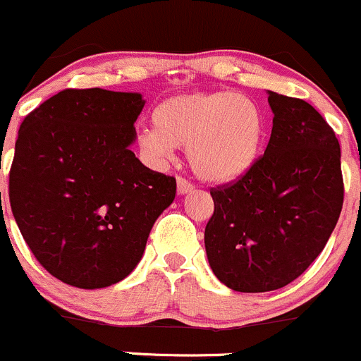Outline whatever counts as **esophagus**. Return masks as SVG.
Returning <instances> with one entry per match:
<instances>
[{
  "mask_svg": "<svg viewBox=\"0 0 361 361\" xmlns=\"http://www.w3.org/2000/svg\"><path fill=\"white\" fill-rule=\"evenodd\" d=\"M176 187H178V194L180 195L188 194V192H194V185H192L190 181L185 180V178H178Z\"/></svg>",
  "mask_w": 361,
  "mask_h": 361,
  "instance_id": "obj_1",
  "label": "esophagus"
}]
</instances>
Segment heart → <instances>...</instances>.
Segmentation results:
<instances>
[{
    "instance_id": "b5f03b06",
    "label": "heart",
    "mask_w": 361,
    "mask_h": 361,
    "mask_svg": "<svg viewBox=\"0 0 361 361\" xmlns=\"http://www.w3.org/2000/svg\"><path fill=\"white\" fill-rule=\"evenodd\" d=\"M154 129L136 141L154 164L174 157V147H187L194 173L209 183H231L257 164L265 141L260 104L243 94L195 92L169 97L152 111Z\"/></svg>"
}]
</instances>
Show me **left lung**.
<instances>
[{"mask_svg":"<svg viewBox=\"0 0 361 361\" xmlns=\"http://www.w3.org/2000/svg\"><path fill=\"white\" fill-rule=\"evenodd\" d=\"M267 94V148L235 183L211 190L214 213L204 231L211 271L243 293L297 279L325 248L344 201L332 127L305 101Z\"/></svg>","mask_w":361,"mask_h":361,"instance_id":"obj_1","label":"left lung"}]
</instances>
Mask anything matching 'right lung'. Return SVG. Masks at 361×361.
<instances>
[{
    "label": "right lung",
    "mask_w": 361,
    "mask_h": 361,
    "mask_svg": "<svg viewBox=\"0 0 361 361\" xmlns=\"http://www.w3.org/2000/svg\"><path fill=\"white\" fill-rule=\"evenodd\" d=\"M140 92L66 89L19 129L10 206L36 260L66 285L106 288L140 264L176 180L130 150Z\"/></svg>",
    "instance_id": "add662e5"
}]
</instances>
